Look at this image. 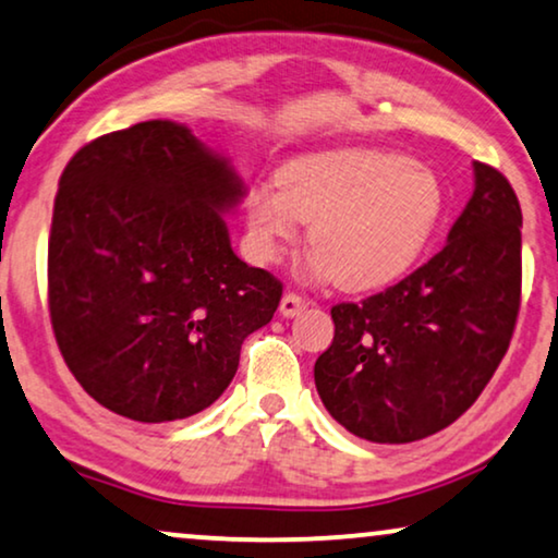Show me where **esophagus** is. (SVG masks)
<instances>
[{"instance_id":"34e87169","label":"esophagus","mask_w":558,"mask_h":558,"mask_svg":"<svg viewBox=\"0 0 558 558\" xmlns=\"http://www.w3.org/2000/svg\"><path fill=\"white\" fill-rule=\"evenodd\" d=\"M303 308H305V298H303V295L293 293V290H288V293L282 295V301H280V313H282V316L293 318V316H298V313H301Z\"/></svg>"}]
</instances>
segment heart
Masks as SVG:
<instances>
[{"label":"heart","mask_w":558,"mask_h":558,"mask_svg":"<svg viewBox=\"0 0 558 558\" xmlns=\"http://www.w3.org/2000/svg\"><path fill=\"white\" fill-rule=\"evenodd\" d=\"M442 184L427 163L381 148L305 154L255 186L245 211L255 247L278 257L308 225L313 268L343 290H372L417 260L442 215Z\"/></svg>","instance_id":"1"}]
</instances>
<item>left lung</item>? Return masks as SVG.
<instances>
[{
  "label": "left lung",
  "mask_w": 558,
  "mask_h": 558,
  "mask_svg": "<svg viewBox=\"0 0 558 558\" xmlns=\"http://www.w3.org/2000/svg\"><path fill=\"white\" fill-rule=\"evenodd\" d=\"M475 192L445 247L381 293L331 308L313 376L328 414L368 442L402 445L452 425L481 397L521 308V204L475 161Z\"/></svg>",
  "instance_id": "left-lung-1"
}]
</instances>
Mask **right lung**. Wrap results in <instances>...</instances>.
<instances>
[{
  "label": "right lung",
  "instance_id": "1",
  "mask_svg": "<svg viewBox=\"0 0 558 558\" xmlns=\"http://www.w3.org/2000/svg\"><path fill=\"white\" fill-rule=\"evenodd\" d=\"M222 156L182 123L106 133L68 161L52 207L47 303L81 387L121 417H192L230 387L242 341L282 282L232 253L242 199Z\"/></svg>",
  "mask_w": 558,
  "mask_h": 558
}]
</instances>
